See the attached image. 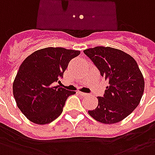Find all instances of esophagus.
<instances>
[{"instance_id": "1", "label": "esophagus", "mask_w": 155, "mask_h": 155, "mask_svg": "<svg viewBox=\"0 0 155 155\" xmlns=\"http://www.w3.org/2000/svg\"><path fill=\"white\" fill-rule=\"evenodd\" d=\"M78 93H79V94L81 95V96H82V97H86V96H87V93H86V92H82V91H78Z\"/></svg>"}]
</instances>
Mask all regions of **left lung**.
<instances>
[{
    "instance_id": "obj_1",
    "label": "left lung",
    "mask_w": 155,
    "mask_h": 155,
    "mask_svg": "<svg viewBox=\"0 0 155 155\" xmlns=\"http://www.w3.org/2000/svg\"><path fill=\"white\" fill-rule=\"evenodd\" d=\"M83 52L109 82L103 97H97L98 106L88 110L89 115L104 124L119 122L132 113L143 96L144 78L136 61L110 47L97 46Z\"/></svg>"
}]
</instances>
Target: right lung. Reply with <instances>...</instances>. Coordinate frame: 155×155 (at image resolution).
<instances>
[{"instance_id": "right-lung-1", "label": "right lung", "mask_w": 155, "mask_h": 155, "mask_svg": "<svg viewBox=\"0 0 155 155\" xmlns=\"http://www.w3.org/2000/svg\"><path fill=\"white\" fill-rule=\"evenodd\" d=\"M80 51L64 48L37 50L24 60L13 82L18 107L30 121L52 122L63 112L68 97L76 93L57 86L69 62Z\"/></svg>"}]
</instances>
